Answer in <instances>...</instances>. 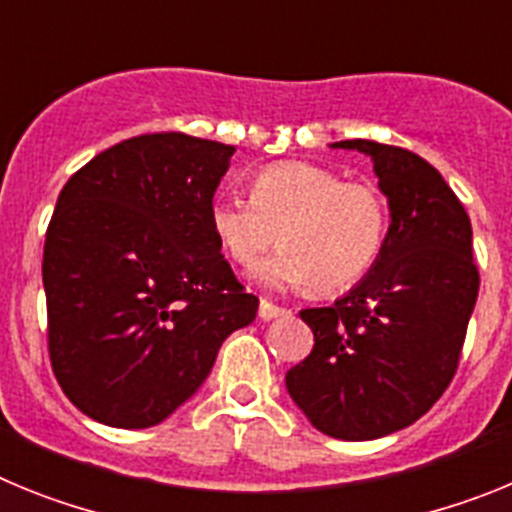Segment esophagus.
<instances>
[{
	"label": "esophagus",
	"instance_id": "1",
	"mask_svg": "<svg viewBox=\"0 0 512 512\" xmlns=\"http://www.w3.org/2000/svg\"><path fill=\"white\" fill-rule=\"evenodd\" d=\"M282 315H287V310H284V307L274 305V302H269V300L259 302V318L261 320H274V318H282Z\"/></svg>",
	"mask_w": 512,
	"mask_h": 512
}]
</instances>
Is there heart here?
<instances>
[{
    "label": "heart",
    "mask_w": 512,
    "mask_h": 512,
    "mask_svg": "<svg viewBox=\"0 0 512 512\" xmlns=\"http://www.w3.org/2000/svg\"><path fill=\"white\" fill-rule=\"evenodd\" d=\"M210 228L230 261L253 266L279 243L282 251L256 277L266 287L341 292L374 269L387 243L390 207L377 187L346 182L318 164L266 166L251 197L217 194Z\"/></svg>",
    "instance_id": "obj_1"
}]
</instances>
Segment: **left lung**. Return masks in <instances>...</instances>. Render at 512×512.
I'll return each mask as SVG.
<instances>
[{
	"label": "left lung",
	"instance_id": "left-lung-1",
	"mask_svg": "<svg viewBox=\"0 0 512 512\" xmlns=\"http://www.w3.org/2000/svg\"><path fill=\"white\" fill-rule=\"evenodd\" d=\"M333 148L372 158L390 230L348 295L300 312L315 346L287 372V392L325 436L372 441L413 425L449 387L479 271L467 210L425 158L374 140Z\"/></svg>",
	"mask_w": 512,
	"mask_h": 512
}]
</instances>
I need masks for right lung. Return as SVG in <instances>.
Here are the masks:
<instances>
[{
	"mask_svg": "<svg viewBox=\"0 0 512 512\" xmlns=\"http://www.w3.org/2000/svg\"><path fill=\"white\" fill-rule=\"evenodd\" d=\"M233 146L138 135L61 189L43 248L48 351L61 390L112 428H151L200 390L225 338L253 323L210 228Z\"/></svg>",
	"mask_w": 512,
	"mask_h": 512,
	"instance_id": "add662e5",
	"label": "right lung"
}]
</instances>
